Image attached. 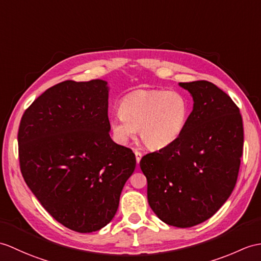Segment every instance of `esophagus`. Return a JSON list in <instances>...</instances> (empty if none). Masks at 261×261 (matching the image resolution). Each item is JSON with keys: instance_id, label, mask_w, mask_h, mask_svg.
Listing matches in <instances>:
<instances>
[{"instance_id": "1", "label": "esophagus", "mask_w": 261, "mask_h": 261, "mask_svg": "<svg viewBox=\"0 0 261 261\" xmlns=\"http://www.w3.org/2000/svg\"><path fill=\"white\" fill-rule=\"evenodd\" d=\"M135 154H136V160H137V162L139 163V162H140V160H141V156H142V153L140 152V151H138V150H136V151H135Z\"/></svg>"}]
</instances>
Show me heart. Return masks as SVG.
<instances>
[{
	"label": "heart",
	"mask_w": 261,
	"mask_h": 261,
	"mask_svg": "<svg viewBox=\"0 0 261 261\" xmlns=\"http://www.w3.org/2000/svg\"><path fill=\"white\" fill-rule=\"evenodd\" d=\"M189 112V102L178 91L137 90L121 100L110 126L120 143H128L138 130L149 149L159 150L181 136Z\"/></svg>",
	"instance_id": "b5f03b06"
}]
</instances>
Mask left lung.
Instances as JSON below:
<instances>
[{"instance_id":"1","label":"left lung","mask_w":261,"mask_h":261,"mask_svg":"<svg viewBox=\"0 0 261 261\" xmlns=\"http://www.w3.org/2000/svg\"><path fill=\"white\" fill-rule=\"evenodd\" d=\"M193 98L184 132L172 144L142 156L148 202L160 220L178 228L213 217L231 195L244 149L239 108L209 81L181 82Z\"/></svg>"}]
</instances>
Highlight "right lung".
<instances>
[{"label":"right lung","instance_id":"obj_1","mask_svg":"<svg viewBox=\"0 0 261 261\" xmlns=\"http://www.w3.org/2000/svg\"><path fill=\"white\" fill-rule=\"evenodd\" d=\"M103 80H66L23 113L17 142L22 175L54 219L73 231L100 230L116 215L136 155L109 135Z\"/></svg>","mask_w":261,"mask_h":261}]
</instances>
